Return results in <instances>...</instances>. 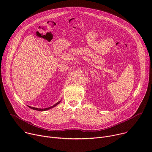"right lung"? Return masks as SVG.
<instances>
[{"label": "right lung", "mask_w": 152, "mask_h": 152, "mask_svg": "<svg viewBox=\"0 0 152 152\" xmlns=\"http://www.w3.org/2000/svg\"><path fill=\"white\" fill-rule=\"evenodd\" d=\"M61 102V101L58 102V103H56V104H55L54 105H53L52 106H50V107H47V108H45V109H39V108H36V107H31V106H29L30 108H31V109L32 110H37V111H46V110H50L51 109L52 107H53L54 106H56V105H58L59 103Z\"/></svg>", "instance_id": "obj_1"}]
</instances>
